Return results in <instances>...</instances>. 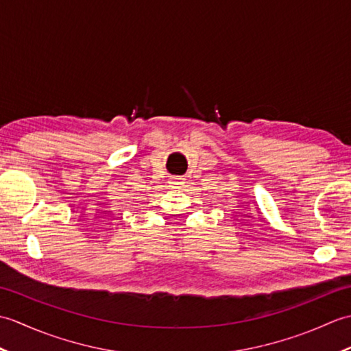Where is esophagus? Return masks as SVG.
Wrapping results in <instances>:
<instances>
[{
	"label": "esophagus",
	"instance_id": "1",
	"mask_svg": "<svg viewBox=\"0 0 351 351\" xmlns=\"http://www.w3.org/2000/svg\"><path fill=\"white\" fill-rule=\"evenodd\" d=\"M170 185L171 187H175V189H180V187H182L184 185V178H181V176H173V178H170Z\"/></svg>",
	"mask_w": 351,
	"mask_h": 351
}]
</instances>
